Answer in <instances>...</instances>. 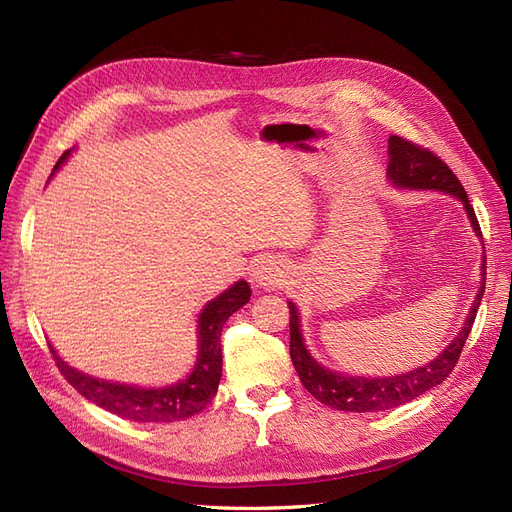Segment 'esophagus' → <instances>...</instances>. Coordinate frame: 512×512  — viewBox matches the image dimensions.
<instances>
[{"label":"esophagus","instance_id":"esophagus-1","mask_svg":"<svg viewBox=\"0 0 512 512\" xmlns=\"http://www.w3.org/2000/svg\"><path fill=\"white\" fill-rule=\"evenodd\" d=\"M250 280L254 282L256 288H271L280 282V267H277L269 258H260L252 267Z\"/></svg>","mask_w":512,"mask_h":512}]
</instances>
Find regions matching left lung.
<instances>
[{"mask_svg":"<svg viewBox=\"0 0 512 512\" xmlns=\"http://www.w3.org/2000/svg\"><path fill=\"white\" fill-rule=\"evenodd\" d=\"M389 164H386V179L397 190H416V192H442L446 196L457 198L466 211L472 230L476 237L483 241L480 235V226L476 222L474 209L470 207V200L459 179L453 175V170L448 168L440 158L433 156L431 151L416 147L414 143L406 141L401 136L389 138ZM487 260L485 250L480 256V286L476 297L470 305V312L463 320L461 331L455 335V339L448 344L436 359L429 363L414 367L410 371H401V374L393 376H352L344 374V371H335L318 363L312 352L307 350L303 329H301V314L299 307L292 301H288L290 309V359L294 369L303 382L305 389L312 393L324 406H331L335 410L344 412H382L393 410L397 406H404L408 401L421 397L433 386L442 384V380L448 378L453 367L457 365V359L461 354L463 344L472 331V324L476 318V312L483 301L485 292V275H487Z\"/></svg>","mask_w":512,"mask_h":512,"instance_id":"left-lung-1","label":"left lung"}]
</instances>
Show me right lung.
Masks as SVG:
<instances>
[{
    "label": "right lung",
    "mask_w": 512,
    "mask_h": 512,
    "mask_svg": "<svg viewBox=\"0 0 512 512\" xmlns=\"http://www.w3.org/2000/svg\"><path fill=\"white\" fill-rule=\"evenodd\" d=\"M72 156L68 149L53 168L51 177L66 164ZM49 177V179H51ZM252 297L250 284L239 280L230 284L218 297L211 299L200 309L196 320V361L192 371L185 378L164 384V386H138L126 382H113L89 376L85 371L66 363L57 350L51 346V352L61 369L64 378L89 401L96 406L113 412L121 418L136 423H175L190 418L205 410V406L218 393L222 378V346L220 335L224 322L241 309Z\"/></svg>",
    "instance_id": "right-lung-1"
}]
</instances>
